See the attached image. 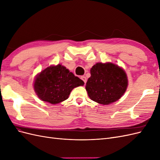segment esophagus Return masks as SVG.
I'll use <instances>...</instances> for the list:
<instances>
[{
	"label": "esophagus",
	"mask_w": 160,
	"mask_h": 160,
	"mask_svg": "<svg viewBox=\"0 0 160 160\" xmlns=\"http://www.w3.org/2000/svg\"><path fill=\"white\" fill-rule=\"evenodd\" d=\"M81 79L84 82L85 84L86 83V82H87V78H86V77H85V76H81Z\"/></svg>",
	"instance_id": "esophagus-1"
}]
</instances>
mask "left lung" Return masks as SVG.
<instances>
[{
    "mask_svg": "<svg viewBox=\"0 0 160 160\" xmlns=\"http://www.w3.org/2000/svg\"><path fill=\"white\" fill-rule=\"evenodd\" d=\"M128 83L126 73L122 68L111 62H98L91 69L85 88L91 100L108 105L122 98Z\"/></svg>",
    "mask_w": 160,
    "mask_h": 160,
    "instance_id": "left-lung-1",
    "label": "left lung"
}]
</instances>
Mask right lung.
Instances as JSON below:
<instances>
[{"instance_id":"1","label":"right lung","mask_w":160,"mask_h":160,"mask_svg":"<svg viewBox=\"0 0 160 160\" xmlns=\"http://www.w3.org/2000/svg\"><path fill=\"white\" fill-rule=\"evenodd\" d=\"M83 85L84 82L65 67L57 65L47 67L38 75L34 89L42 101L57 104L68 98L73 88Z\"/></svg>"}]
</instances>
